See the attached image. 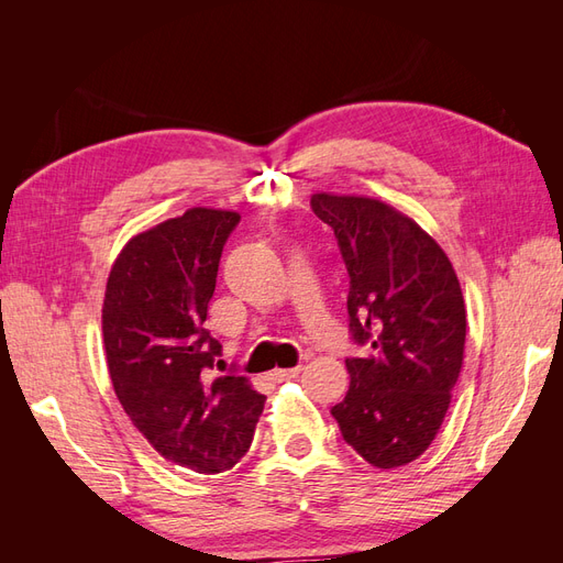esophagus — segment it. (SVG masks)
<instances>
[{
	"instance_id": "34e87169",
	"label": "esophagus",
	"mask_w": 563,
	"mask_h": 563,
	"mask_svg": "<svg viewBox=\"0 0 563 563\" xmlns=\"http://www.w3.org/2000/svg\"><path fill=\"white\" fill-rule=\"evenodd\" d=\"M300 371H302V366H296V368H277V371H272V380H277V383H282V380H294V378L300 376Z\"/></svg>"
}]
</instances>
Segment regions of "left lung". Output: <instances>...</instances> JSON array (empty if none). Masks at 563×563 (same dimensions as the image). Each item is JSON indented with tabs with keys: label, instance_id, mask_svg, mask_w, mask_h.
<instances>
[{
	"label": "left lung",
	"instance_id": "obj_1",
	"mask_svg": "<svg viewBox=\"0 0 563 563\" xmlns=\"http://www.w3.org/2000/svg\"><path fill=\"white\" fill-rule=\"evenodd\" d=\"M343 255L354 345L350 389L331 408L366 463L391 470L428 451L463 368L465 300L446 253L411 218L368 197L314 195Z\"/></svg>",
	"mask_w": 563,
	"mask_h": 563
}]
</instances>
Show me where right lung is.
<instances>
[{"label":"right lung","instance_id":"right-lung-1","mask_svg":"<svg viewBox=\"0 0 563 563\" xmlns=\"http://www.w3.org/2000/svg\"><path fill=\"white\" fill-rule=\"evenodd\" d=\"M236 225L240 213L199 207L135 234L117 255L103 302L119 404L152 449L199 474L240 463L265 406V395L218 360L223 347L203 327Z\"/></svg>","mask_w":563,"mask_h":563}]
</instances>
